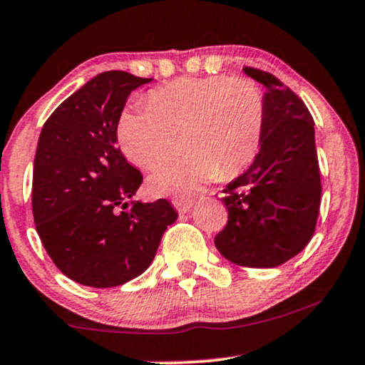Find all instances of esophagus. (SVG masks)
I'll return each instance as SVG.
<instances>
[{
  "instance_id": "esophagus-1",
  "label": "esophagus",
  "mask_w": 365,
  "mask_h": 365,
  "mask_svg": "<svg viewBox=\"0 0 365 365\" xmlns=\"http://www.w3.org/2000/svg\"><path fill=\"white\" fill-rule=\"evenodd\" d=\"M173 205L179 213H187L192 207V201L191 200H174Z\"/></svg>"
}]
</instances>
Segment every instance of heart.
Masks as SVG:
<instances>
[{
	"instance_id": "b5f03b06",
	"label": "heart",
	"mask_w": 365,
	"mask_h": 365,
	"mask_svg": "<svg viewBox=\"0 0 365 365\" xmlns=\"http://www.w3.org/2000/svg\"><path fill=\"white\" fill-rule=\"evenodd\" d=\"M264 123L267 96L256 81L213 75L152 90L148 106L119 115L118 138L124 155L147 170L182 143L186 155L160 167L148 184L155 195L187 198L201 184L247 169L259 152Z\"/></svg>"
}]
</instances>
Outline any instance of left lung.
<instances>
[{
	"instance_id": "left-lung-1",
	"label": "left lung",
	"mask_w": 365,
	"mask_h": 365,
	"mask_svg": "<svg viewBox=\"0 0 365 365\" xmlns=\"http://www.w3.org/2000/svg\"><path fill=\"white\" fill-rule=\"evenodd\" d=\"M267 88V123L259 153L246 173L227 184L229 212L215 235L222 256L250 268H275L311 241L321 205L314 121L302 98L272 73L244 66Z\"/></svg>"
}]
</instances>
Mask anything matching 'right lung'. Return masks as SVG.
Masks as SVG:
<instances>
[{"mask_svg": "<svg viewBox=\"0 0 365 365\" xmlns=\"http://www.w3.org/2000/svg\"><path fill=\"white\" fill-rule=\"evenodd\" d=\"M152 78L104 71L76 90L44 123L32 178L34 222L53 263L81 285L126 284L155 258L169 201H130L143 175L124 158L118 121L128 97Z\"/></svg>", "mask_w": 365, "mask_h": 365, "instance_id": "right-lung-1", "label": "right lung"}]
</instances>
